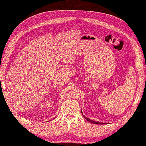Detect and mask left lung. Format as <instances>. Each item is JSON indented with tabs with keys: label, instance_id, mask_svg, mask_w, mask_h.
Returning a JSON list of instances; mask_svg holds the SVG:
<instances>
[{
	"label": "left lung",
	"instance_id": "obj_1",
	"mask_svg": "<svg viewBox=\"0 0 146 146\" xmlns=\"http://www.w3.org/2000/svg\"><path fill=\"white\" fill-rule=\"evenodd\" d=\"M82 114H83V113H82ZM83 116L84 117V118H85V119L86 120L88 121V122H90L92 123H94V124H105V123H102V122H98V121H95V120H91V119H90L89 118L85 117V115H83Z\"/></svg>",
	"mask_w": 146,
	"mask_h": 146
}]
</instances>
